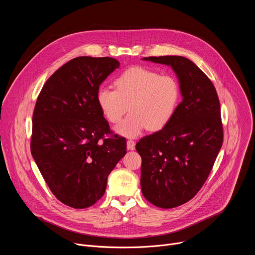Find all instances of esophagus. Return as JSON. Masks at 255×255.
Returning a JSON list of instances; mask_svg holds the SVG:
<instances>
[{
  "mask_svg": "<svg viewBox=\"0 0 255 255\" xmlns=\"http://www.w3.org/2000/svg\"><path fill=\"white\" fill-rule=\"evenodd\" d=\"M135 144H136V142H135L134 140H132V139L128 140V141H127V148H128L129 150H133V149L135 148Z\"/></svg>",
  "mask_w": 255,
  "mask_h": 255,
  "instance_id": "obj_1",
  "label": "esophagus"
}]
</instances>
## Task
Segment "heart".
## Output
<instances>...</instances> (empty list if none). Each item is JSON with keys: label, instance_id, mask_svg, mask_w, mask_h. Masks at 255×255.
Wrapping results in <instances>:
<instances>
[{"label": "heart", "instance_id": "b5f03b06", "mask_svg": "<svg viewBox=\"0 0 255 255\" xmlns=\"http://www.w3.org/2000/svg\"><path fill=\"white\" fill-rule=\"evenodd\" d=\"M115 90L101 87L96 100L105 119L118 123L127 112L129 115L116 127L117 133L135 137L143 130L163 129L174 117L180 102V87L171 76L135 66L126 69L114 82Z\"/></svg>", "mask_w": 255, "mask_h": 255}]
</instances>
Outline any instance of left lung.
<instances>
[{"instance_id": "1", "label": "left lung", "mask_w": 255, "mask_h": 255, "mask_svg": "<svg viewBox=\"0 0 255 255\" xmlns=\"http://www.w3.org/2000/svg\"><path fill=\"white\" fill-rule=\"evenodd\" d=\"M143 59L170 65L184 98L163 129L136 144L142 158L143 196L156 207L175 208L198 194L221 149L220 101L211 80L190 59L171 55Z\"/></svg>"}]
</instances>
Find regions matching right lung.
<instances>
[{
	"mask_svg": "<svg viewBox=\"0 0 255 255\" xmlns=\"http://www.w3.org/2000/svg\"><path fill=\"white\" fill-rule=\"evenodd\" d=\"M119 64L112 57H76L46 81L36 101L31 154L51 193L68 207L96 204L126 153V139L110 129L96 100Z\"/></svg>",
	"mask_w": 255,
	"mask_h": 255,
	"instance_id": "obj_1",
	"label": "right lung"
}]
</instances>
